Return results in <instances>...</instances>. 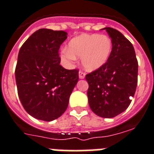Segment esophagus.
<instances>
[{"instance_id": "obj_1", "label": "esophagus", "mask_w": 154, "mask_h": 154, "mask_svg": "<svg viewBox=\"0 0 154 154\" xmlns=\"http://www.w3.org/2000/svg\"><path fill=\"white\" fill-rule=\"evenodd\" d=\"M79 77L81 78V79H83V78H85V73L84 72V71H81V70L79 71Z\"/></svg>"}]
</instances>
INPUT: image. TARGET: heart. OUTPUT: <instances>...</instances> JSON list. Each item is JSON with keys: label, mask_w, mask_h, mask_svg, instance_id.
I'll return each mask as SVG.
<instances>
[{"label": "heart", "mask_w": 154, "mask_h": 154, "mask_svg": "<svg viewBox=\"0 0 154 154\" xmlns=\"http://www.w3.org/2000/svg\"><path fill=\"white\" fill-rule=\"evenodd\" d=\"M112 48V41L108 36L81 34L69 41L68 49L62 52V57L66 60L81 58L82 65L85 69L93 71L99 69L106 63Z\"/></svg>", "instance_id": "1"}]
</instances>
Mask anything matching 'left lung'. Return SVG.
<instances>
[{
  "label": "left lung",
  "instance_id": "left-lung-1",
  "mask_svg": "<svg viewBox=\"0 0 154 154\" xmlns=\"http://www.w3.org/2000/svg\"><path fill=\"white\" fill-rule=\"evenodd\" d=\"M112 41L106 63L86 75L90 108L96 115L112 118L127 109L138 83V61L132 44L117 29L106 27Z\"/></svg>",
  "mask_w": 154,
  "mask_h": 154
}]
</instances>
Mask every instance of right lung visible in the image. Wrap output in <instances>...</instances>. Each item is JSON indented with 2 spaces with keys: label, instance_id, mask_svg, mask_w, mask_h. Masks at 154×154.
<instances>
[{
  "label": "right lung",
  "instance_id": "obj_1",
  "mask_svg": "<svg viewBox=\"0 0 154 154\" xmlns=\"http://www.w3.org/2000/svg\"><path fill=\"white\" fill-rule=\"evenodd\" d=\"M66 38L65 31L40 29L19 50L15 71L18 95L25 110L38 120L60 117L79 79L78 69L59 64V48Z\"/></svg>",
  "mask_w": 154,
  "mask_h": 154
}]
</instances>
